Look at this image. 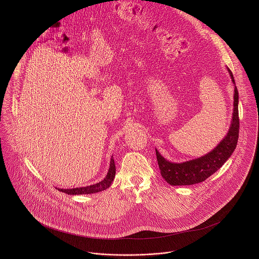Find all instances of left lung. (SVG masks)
Segmentation results:
<instances>
[{
    "mask_svg": "<svg viewBox=\"0 0 259 259\" xmlns=\"http://www.w3.org/2000/svg\"><path fill=\"white\" fill-rule=\"evenodd\" d=\"M227 71L232 82L234 83V95L232 118L226 136L210 152L198 158L187 160L185 162L177 163L168 161L155 148L156 159L161 177L167 184L171 185H191L204 182L222 167L236 148L239 134L238 91L235 85L233 74L228 68Z\"/></svg>",
    "mask_w": 259,
    "mask_h": 259,
    "instance_id": "left-lung-1",
    "label": "left lung"
}]
</instances>
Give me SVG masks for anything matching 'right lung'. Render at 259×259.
I'll return each instance as SVG.
<instances>
[{
    "label": "right lung",
    "instance_id": "right-lung-1",
    "mask_svg": "<svg viewBox=\"0 0 259 259\" xmlns=\"http://www.w3.org/2000/svg\"><path fill=\"white\" fill-rule=\"evenodd\" d=\"M115 177V164H114V160L111 156V163H110V168L109 171L106 176V178L101 181L98 184L95 185H88V186H82V187H75V188H58V190L70 194V195H75V194H91V193H96V192H100L102 190H106L107 188H109L111 186L113 179Z\"/></svg>",
    "mask_w": 259,
    "mask_h": 259
}]
</instances>
